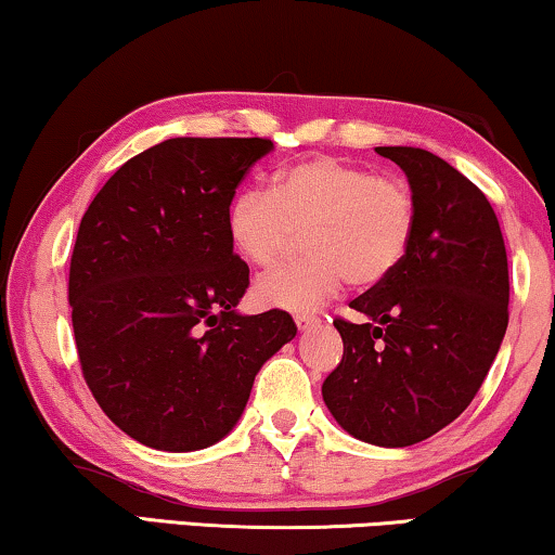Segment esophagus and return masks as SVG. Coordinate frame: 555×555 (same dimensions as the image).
<instances>
[{"label":"esophagus","instance_id":"34e87169","mask_svg":"<svg viewBox=\"0 0 555 555\" xmlns=\"http://www.w3.org/2000/svg\"><path fill=\"white\" fill-rule=\"evenodd\" d=\"M294 322H296V326H299V332H307V330H311V326L319 324V319L314 314H296Z\"/></svg>","mask_w":555,"mask_h":555}]
</instances>
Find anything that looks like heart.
Segmentation results:
<instances>
[{"instance_id": "obj_1", "label": "heart", "mask_w": 555, "mask_h": 555, "mask_svg": "<svg viewBox=\"0 0 555 555\" xmlns=\"http://www.w3.org/2000/svg\"><path fill=\"white\" fill-rule=\"evenodd\" d=\"M236 251L259 269L274 267L294 246L309 259L261 276L263 307L309 311L349 284L372 286L400 267L415 233V201L400 178L374 176L352 163L317 155L279 168L271 196L246 185L225 208Z\"/></svg>"}]
</instances>
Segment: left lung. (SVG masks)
<instances>
[{"label":"left lung","mask_w":555,"mask_h":555,"mask_svg":"<svg viewBox=\"0 0 555 555\" xmlns=\"http://www.w3.org/2000/svg\"><path fill=\"white\" fill-rule=\"evenodd\" d=\"M377 153L408 176L415 233L400 267L349 304L362 322H334L345 354L322 397L357 440L408 448L478 395L508 330V256L493 206L460 170L423 147Z\"/></svg>","instance_id":"8db88e82"}]
</instances>
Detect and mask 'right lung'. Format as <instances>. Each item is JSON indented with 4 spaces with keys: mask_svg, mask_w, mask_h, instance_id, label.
<instances>
[{
    "mask_svg": "<svg viewBox=\"0 0 555 555\" xmlns=\"http://www.w3.org/2000/svg\"><path fill=\"white\" fill-rule=\"evenodd\" d=\"M263 138H170L115 170L69 261L82 377L125 435L191 452L236 427L254 379L296 337L286 311L238 314L248 267L225 208Z\"/></svg>",
    "mask_w": 555,
    "mask_h": 555,
    "instance_id": "right-lung-1",
    "label": "right lung"
}]
</instances>
